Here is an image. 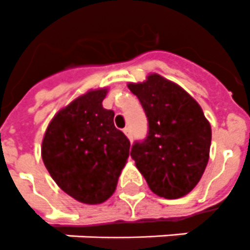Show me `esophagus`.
Returning a JSON list of instances; mask_svg holds the SVG:
<instances>
[{
    "label": "esophagus",
    "instance_id": "esophagus-1",
    "mask_svg": "<svg viewBox=\"0 0 250 250\" xmlns=\"http://www.w3.org/2000/svg\"><path fill=\"white\" fill-rule=\"evenodd\" d=\"M123 132H125V136L128 137L129 140H131V137H132V136H131V129H129V128H125V129H123Z\"/></svg>",
    "mask_w": 250,
    "mask_h": 250
}]
</instances>
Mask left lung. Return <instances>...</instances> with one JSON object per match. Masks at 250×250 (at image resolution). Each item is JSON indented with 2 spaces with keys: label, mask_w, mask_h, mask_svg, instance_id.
I'll return each instance as SVG.
<instances>
[{
  "label": "left lung",
  "mask_w": 250,
  "mask_h": 250,
  "mask_svg": "<svg viewBox=\"0 0 250 250\" xmlns=\"http://www.w3.org/2000/svg\"><path fill=\"white\" fill-rule=\"evenodd\" d=\"M128 88L139 98L149 125L145 140L131 149L135 165L160 197L186 196L197 186L209 161L211 127L201 106L158 74Z\"/></svg>",
  "instance_id": "8db88e82"
}]
</instances>
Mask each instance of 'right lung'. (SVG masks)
Here are the masks:
<instances>
[{
	"label": "right lung",
	"instance_id": "1",
	"mask_svg": "<svg viewBox=\"0 0 250 250\" xmlns=\"http://www.w3.org/2000/svg\"><path fill=\"white\" fill-rule=\"evenodd\" d=\"M107 89L88 90L54 115L45 131L41 157L53 180L79 202L96 205L117 188L129 156V140L114 125L102 101Z\"/></svg>",
	"mask_w": 250,
	"mask_h": 250
}]
</instances>
